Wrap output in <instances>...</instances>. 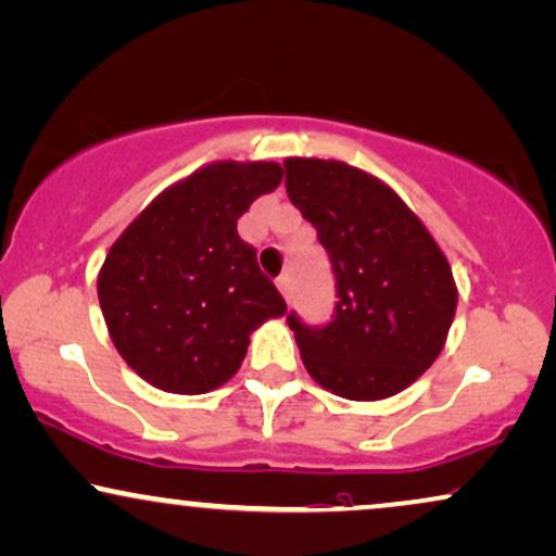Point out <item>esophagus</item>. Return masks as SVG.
Returning <instances> with one entry per match:
<instances>
[{
  "instance_id": "34e87169",
  "label": "esophagus",
  "mask_w": 556,
  "mask_h": 556,
  "mask_svg": "<svg viewBox=\"0 0 556 556\" xmlns=\"http://www.w3.org/2000/svg\"><path fill=\"white\" fill-rule=\"evenodd\" d=\"M277 287H279V292H282V295H285V300H292V290H295V287H292V274L290 271L279 274Z\"/></svg>"
}]
</instances>
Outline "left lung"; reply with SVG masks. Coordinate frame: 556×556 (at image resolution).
Masks as SVG:
<instances>
[{
  "label": "left lung",
  "mask_w": 556,
  "mask_h": 556,
  "mask_svg": "<svg viewBox=\"0 0 556 556\" xmlns=\"http://www.w3.org/2000/svg\"><path fill=\"white\" fill-rule=\"evenodd\" d=\"M285 173L287 197L316 227L337 279L329 324L287 316L307 372L352 401L404 391L438 359L456 316L447 258L417 214L365 170L290 157Z\"/></svg>",
  "instance_id": "obj_1"
}]
</instances>
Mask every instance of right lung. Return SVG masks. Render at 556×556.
Listing matches in <instances>:
<instances>
[{"instance_id":"obj_1","label":"right lung","mask_w":556,"mask_h":556,"mask_svg":"<svg viewBox=\"0 0 556 556\" xmlns=\"http://www.w3.org/2000/svg\"><path fill=\"white\" fill-rule=\"evenodd\" d=\"M282 180L277 163L206 165L163 191L111 245L98 300L116 350L147 383L206 393L238 372L249 333L287 311L238 236L253 199Z\"/></svg>"}]
</instances>
